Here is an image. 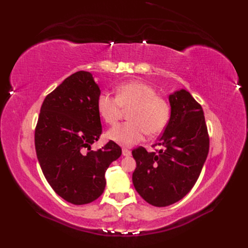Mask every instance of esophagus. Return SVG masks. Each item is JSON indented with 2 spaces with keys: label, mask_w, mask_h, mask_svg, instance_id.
I'll return each mask as SVG.
<instances>
[{
  "label": "esophagus",
  "mask_w": 248,
  "mask_h": 248,
  "mask_svg": "<svg viewBox=\"0 0 248 248\" xmlns=\"http://www.w3.org/2000/svg\"><path fill=\"white\" fill-rule=\"evenodd\" d=\"M122 154H123V156H130L131 155V151H130V150H128V149L124 148L122 150Z\"/></svg>",
  "instance_id": "1"
}]
</instances>
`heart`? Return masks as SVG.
<instances>
[{
    "mask_svg": "<svg viewBox=\"0 0 248 248\" xmlns=\"http://www.w3.org/2000/svg\"><path fill=\"white\" fill-rule=\"evenodd\" d=\"M97 111L103 121L115 124L123 110H128L129 121L110 128L108 140L123 147H131L144 140L146 133L155 136L166 128L170 118V104L146 82L131 80L116 88V97L101 92L96 101Z\"/></svg>",
    "mask_w": 248,
    "mask_h": 248,
    "instance_id": "b5f03b06",
    "label": "heart"
}]
</instances>
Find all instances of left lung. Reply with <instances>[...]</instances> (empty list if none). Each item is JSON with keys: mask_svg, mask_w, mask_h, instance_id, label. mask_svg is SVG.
<instances>
[{"mask_svg": "<svg viewBox=\"0 0 248 248\" xmlns=\"http://www.w3.org/2000/svg\"><path fill=\"white\" fill-rule=\"evenodd\" d=\"M170 118L158 142L163 149L132 150L134 188L150 205L166 207L183 199L196 184L209 152L204 111L189 92L170 95Z\"/></svg>", "mask_w": 248, "mask_h": 248, "instance_id": "left-lung-1", "label": "left lung"}]
</instances>
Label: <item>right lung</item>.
Wrapping results in <instances>:
<instances>
[{
	"instance_id": "obj_1",
	"label": "right lung",
	"mask_w": 248,
	"mask_h": 248,
	"mask_svg": "<svg viewBox=\"0 0 248 248\" xmlns=\"http://www.w3.org/2000/svg\"><path fill=\"white\" fill-rule=\"evenodd\" d=\"M99 94L91 73L71 74L46 97L35 128L36 154L44 177L58 196L74 205L101 196L106 170L122 154L112 140L91 150L102 131L96 107Z\"/></svg>"
}]
</instances>
